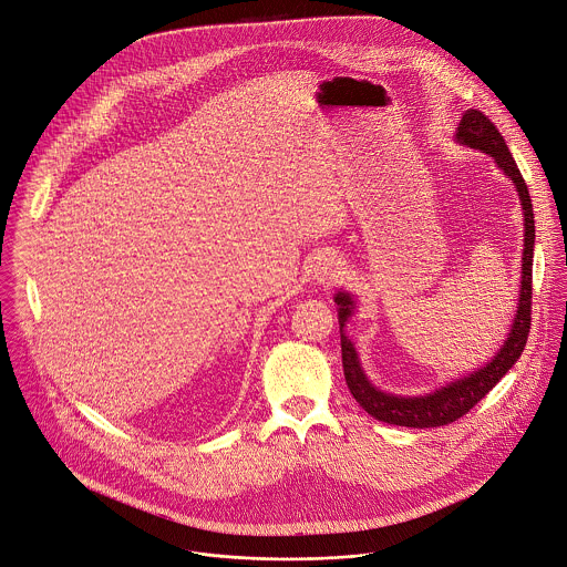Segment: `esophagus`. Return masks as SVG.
Returning a JSON list of instances; mask_svg holds the SVG:
<instances>
[{
    "mask_svg": "<svg viewBox=\"0 0 567 567\" xmlns=\"http://www.w3.org/2000/svg\"><path fill=\"white\" fill-rule=\"evenodd\" d=\"M341 271L340 265H338V260H333V258H318V262L313 265V269H311V278L318 282V285H322V287H329V285H333V282H338L340 280Z\"/></svg>",
    "mask_w": 567,
    "mask_h": 567,
    "instance_id": "obj_1",
    "label": "esophagus"
}]
</instances>
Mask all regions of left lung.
<instances>
[{"instance_id": "1", "label": "left lung", "mask_w": 567, "mask_h": 567, "mask_svg": "<svg viewBox=\"0 0 567 567\" xmlns=\"http://www.w3.org/2000/svg\"><path fill=\"white\" fill-rule=\"evenodd\" d=\"M455 137L462 144H468L471 148H480L488 153L497 166L513 179L517 186L522 208H524V258H522V291H519V307L513 322V329L508 333V340L499 348V352L477 372L457 379L447 388L436 390L427 396H394L377 390L368 377L363 374L354 346L341 333V363H343V377L348 383L350 394L354 401L377 421L401 425V427H443L464 416L477 401H482L497 381L515 365V361L522 357L528 333H530V311H533V251H535V215H533V202L528 186L502 137L497 126L488 120V115L468 110L462 115ZM336 302L340 307V331L346 320L352 313V298L348 293H338Z\"/></svg>"}]
</instances>
